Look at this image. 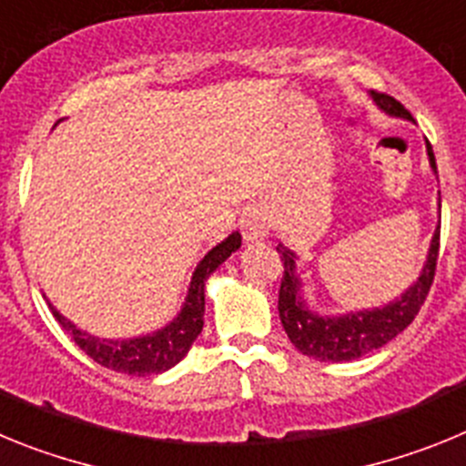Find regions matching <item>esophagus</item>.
Wrapping results in <instances>:
<instances>
[{"mask_svg":"<svg viewBox=\"0 0 466 466\" xmlns=\"http://www.w3.org/2000/svg\"><path fill=\"white\" fill-rule=\"evenodd\" d=\"M240 228L242 238H245L247 242H261L263 238L268 236V217H266V212L258 208L247 209V212L242 214Z\"/></svg>","mask_w":466,"mask_h":466,"instance_id":"esophagus-1","label":"esophagus"}]
</instances>
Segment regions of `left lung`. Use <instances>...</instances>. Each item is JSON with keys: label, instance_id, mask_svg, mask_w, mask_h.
Here are the masks:
<instances>
[{"label": "left lung", "instance_id": "obj_1", "mask_svg": "<svg viewBox=\"0 0 466 466\" xmlns=\"http://www.w3.org/2000/svg\"><path fill=\"white\" fill-rule=\"evenodd\" d=\"M376 105L390 116L410 118V111L385 93H371ZM427 156L430 166L436 172V158L431 144L427 142ZM441 228V226H439ZM434 230L430 252H427L425 268L420 278L403 291L401 299L390 300L387 306L373 308V310H357L339 317H322L312 312L300 299V278L296 275V254L284 245H278L282 254L284 275L279 282L278 310L282 327L294 343V348L303 355L319 361H352L364 357L373 350L382 348L385 343L399 336L409 327L425 303L430 287L434 282L436 258H439V233Z\"/></svg>", "mask_w": 466, "mask_h": 466}]
</instances>
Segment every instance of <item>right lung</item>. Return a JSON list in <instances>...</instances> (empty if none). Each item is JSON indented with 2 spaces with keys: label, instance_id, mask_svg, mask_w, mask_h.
I'll list each match as a JSON object with an SVG mask.
<instances>
[{
  "label": "right lung",
  "instance_id": "obj_1",
  "mask_svg": "<svg viewBox=\"0 0 466 466\" xmlns=\"http://www.w3.org/2000/svg\"><path fill=\"white\" fill-rule=\"evenodd\" d=\"M240 245V233H230L224 242L212 247L205 254L203 261L198 263L182 312L167 327L158 329L154 333H147V336H137V339L127 340L97 339V336L81 331L76 324L69 322L67 317L60 315L51 303L48 306H51L53 317L60 322V327L72 336L74 343L79 345L90 360L106 366L111 371L127 373V376H156V373L172 369V366L179 364L187 357L193 340L198 339V333L203 331L205 324V279L219 268L221 263L236 252Z\"/></svg>",
  "mask_w": 466,
  "mask_h": 466
}]
</instances>
